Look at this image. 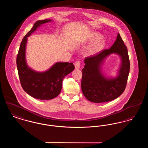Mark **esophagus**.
I'll return each instance as SVG.
<instances>
[{
	"instance_id": "1",
	"label": "esophagus",
	"mask_w": 148,
	"mask_h": 148,
	"mask_svg": "<svg viewBox=\"0 0 148 148\" xmlns=\"http://www.w3.org/2000/svg\"><path fill=\"white\" fill-rule=\"evenodd\" d=\"M80 61H77L75 62L74 65H75V68L76 69H79L80 68Z\"/></svg>"
}]
</instances>
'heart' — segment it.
Instances as JSON below:
<instances>
[{
	"label": "heart",
	"mask_w": 148,
	"mask_h": 148,
	"mask_svg": "<svg viewBox=\"0 0 148 148\" xmlns=\"http://www.w3.org/2000/svg\"><path fill=\"white\" fill-rule=\"evenodd\" d=\"M101 38V35H100L99 34L96 33L93 35L91 40H92V42H94V41H97L99 39H100ZM104 45H105L104 40H99L98 42H95V44H94L90 47V48L89 49V53L90 54H94L98 52L99 51L101 50L103 48Z\"/></svg>",
	"instance_id": "b5f03b06"
}]
</instances>
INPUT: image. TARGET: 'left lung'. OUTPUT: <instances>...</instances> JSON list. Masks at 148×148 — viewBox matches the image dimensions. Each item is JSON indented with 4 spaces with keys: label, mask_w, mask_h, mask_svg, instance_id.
Segmentation results:
<instances>
[{
    "label": "left lung",
    "mask_w": 148,
    "mask_h": 148,
    "mask_svg": "<svg viewBox=\"0 0 148 148\" xmlns=\"http://www.w3.org/2000/svg\"><path fill=\"white\" fill-rule=\"evenodd\" d=\"M115 53L121 58L122 64L115 78L108 79L101 72V65L106 56ZM82 69V90L85 98L93 103H104L119 97L125 90L130 71L127 47L119 33L110 49L103 50L96 55L85 58Z\"/></svg>",
    "instance_id": "left-lung-1"
}]
</instances>
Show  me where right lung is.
<instances>
[{
	"instance_id": "obj_1",
	"label": "right lung",
	"mask_w": 148,
	"mask_h": 148,
	"mask_svg": "<svg viewBox=\"0 0 148 148\" xmlns=\"http://www.w3.org/2000/svg\"><path fill=\"white\" fill-rule=\"evenodd\" d=\"M50 19L38 21L23 38L16 57V66L21 86L29 95L40 100H50L56 97L61 92L64 77L75 68L72 63L58 62L49 70L39 73L29 68L25 60L27 38L42 24Z\"/></svg>"
}]
</instances>
